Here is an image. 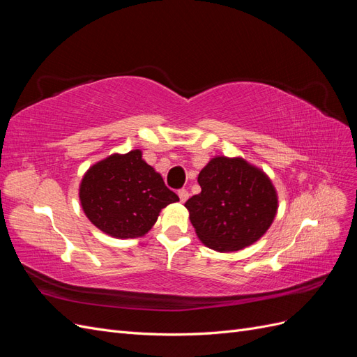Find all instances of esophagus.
<instances>
[{
    "label": "esophagus",
    "mask_w": 357,
    "mask_h": 357,
    "mask_svg": "<svg viewBox=\"0 0 357 357\" xmlns=\"http://www.w3.org/2000/svg\"><path fill=\"white\" fill-rule=\"evenodd\" d=\"M177 193H178V198H180V201H181V202L188 201V198H189V192H188L186 189H180Z\"/></svg>",
    "instance_id": "obj_1"
}]
</instances>
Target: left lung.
<instances>
[{
  "label": "left lung",
  "mask_w": 357,
  "mask_h": 357,
  "mask_svg": "<svg viewBox=\"0 0 357 357\" xmlns=\"http://www.w3.org/2000/svg\"><path fill=\"white\" fill-rule=\"evenodd\" d=\"M201 193L185 204L199 240L218 252L253 244L271 226L277 193L261 169L241 158L211 159L198 176Z\"/></svg>",
  "instance_id": "1"
}]
</instances>
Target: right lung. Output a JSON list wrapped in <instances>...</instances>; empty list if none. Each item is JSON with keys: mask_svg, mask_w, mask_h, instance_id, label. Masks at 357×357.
<instances>
[{"mask_svg": "<svg viewBox=\"0 0 357 357\" xmlns=\"http://www.w3.org/2000/svg\"><path fill=\"white\" fill-rule=\"evenodd\" d=\"M178 201L139 150L112 155L89 168L80 185L88 219L116 238H135L155 225L159 211Z\"/></svg>", "mask_w": 357, "mask_h": 357, "instance_id": "obj_1", "label": "right lung"}]
</instances>
